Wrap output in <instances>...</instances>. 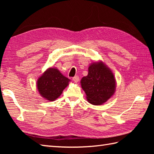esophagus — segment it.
Instances as JSON below:
<instances>
[{"mask_svg":"<svg viewBox=\"0 0 154 154\" xmlns=\"http://www.w3.org/2000/svg\"><path fill=\"white\" fill-rule=\"evenodd\" d=\"M73 80L75 83H77L78 81H79V76H77V75H76V76H75L73 77Z\"/></svg>","mask_w":154,"mask_h":154,"instance_id":"34e87169","label":"esophagus"}]
</instances>
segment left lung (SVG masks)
<instances>
[{"mask_svg": "<svg viewBox=\"0 0 154 154\" xmlns=\"http://www.w3.org/2000/svg\"><path fill=\"white\" fill-rule=\"evenodd\" d=\"M81 83L88 102L94 105L105 103L113 95L116 89L112 72L103 62L91 64L87 76L81 79Z\"/></svg>", "mask_w": 154, "mask_h": 154, "instance_id": "obj_1", "label": "left lung"}]
</instances>
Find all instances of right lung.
I'll list each match as a JSON object with an SVG mask.
<instances>
[{
    "label": "right lung",
    "instance_id": "1",
    "mask_svg": "<svg viewBox=\"0 0 154 154\" xmlns=\"http://www.w3.org/2000/svg\"><path fill=\"white\" fill-rule=\"evenodd\" d=\"M70 79L62 75L57 69L49 68L39 78L37 87L42 97L53 101L60 97Z\"/></svg>",
    "mask_w": 154,
    "mask_h": 154
}]
</instances>
